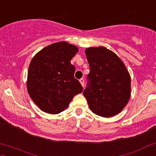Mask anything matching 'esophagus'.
<instances>
[{
  "label": "esophagus",
  "mask_w": 156,
  "mask_h": 156,
  "mask_svg": "<svg viewBox=\"0 0 156 156\" xmlns=\"http://www.w3.org/2000/svg\"><path fill=\"white\" fill-rule=\"evenodd\" d=\"M80 83H81V84L82 85V87H84V79L83 78H81V79L79 80Z\"/></svg>",
  "instance_id": "obj_1"
}]
</instances>
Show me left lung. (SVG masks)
I'll return each mask as SVG.
<instances>
[{
    "mask_svg": "<svg viewBox=\"0 0 156 156\" xmlns=\"http://www.w3.org/2000/svg\"><path fill=\"white\" fill-rule=\"evenodd\" d=\"M85 53L90 72L83 95L90 109L101 117L116 115L130 98V75L119 56L106 47H89Z\"/></svg>",
    "mask_w": 156,
    "mask_h": 156,
    "instance_id": "8db88e82",
    "label": "left lung"
}]
</instances>
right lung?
<instances>
[{"instance_id": "right-lung-1", "label": "right lung", "mask_w": 156, "mask_h": 156, "mask_svg": "<svg viewBox=\"0 0 156 156\" xmlns=\"http://www.w3.org/2000/svg\"><path fill=\"white\" fill-rule=\"evenodd\" d=\"M78 52L76 46L60 41L44 47L32 58L27 87L29 95L44 112L58 114L68 107L83 87L74 78L70 61Z\"/></svg>"}]
</instances>
